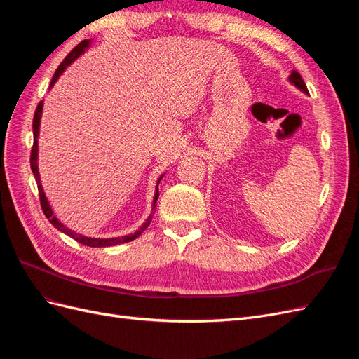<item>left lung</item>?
Returning a JSON list of instances; mask_svg holds the SVG:
<instances>
[{
  "label": "left lung",
  "mask_w": 359,
  "mask_h": 359,
  "mask_svg": "<svg viewBox=\"0 0 359 359\" xmlns=\"http://www.w3.org/2000/svg\"><path fill=\"white\" fill-rule=\"evenodd\" d=\"M289 82L292 83V85H295L297 88L299 90V91H302L304 94H307L309 91H307V86H306V83H304V81H302V78H301V74L297 72V70H293L292 73H290V76H289Z\"/></svg>",
  "instance_id": "8db88e82"
}]
</instances>
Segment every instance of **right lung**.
<instances>
[{
    "instance_id": "1",
    "label": "right lung",
    "mask_w": 359,
    "mask_h": 359,
    "mask_svg": "<svg viewBox=\"0 0 359 359\" xmlns=\"http://www.w3.org/2000/svg\"><path fill=\"white\" fill-rule=\"evenodd\" d=\"M91 41L93 39L90 40H83L81 41L78 46H76L69 55L64 58V61L60 64V67L57 69L55 74H53L52 78V82L49 85V90L52 88L53 85H55V82L60 79V76L66 72V69L70 66V64H73L76 60H78L82 53L88 49L91 46ZM41 112H43V102L39 103L37 109H36V114H34V119H32V132H34V145H32V149H31V170L32 173H34V178H36V182H37V187H39V194H40V203H41V210L43 212H45L46 219L57 227L58 231H61L62 233H66L69 236H72L73 240H76L78 243L83 244V245H88V247H111V245H118V244H124V243H128V241H133L136 240V238L139 235H142V232L147 229V227L149 226L151 220H153V214H154V210L157 206V199H158V184L161 181V178L165 177V173L163 175H160V178L157 180V186H156V193H154V199H153V212H151L148 215V219L142 223V226L139 227V229L135 232V233H130V235H124V236H114V238H91V236H85L82 233H78L74 232L72 229H69V227L66 224H62L58 219L57 215L53 214V210L52 206L46 198L45 194V190H43V186H41V180H40V173H39V133H40V119H41Z\"/></svg>"
}]
</instances>
